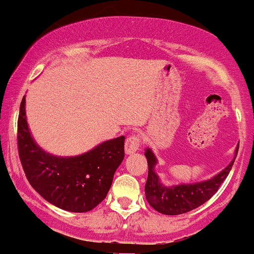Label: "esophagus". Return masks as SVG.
Listing matches in <instances>:
<instances>
[{
    "label": "esophagus",
    "instance_id": "34e87169",
    "mask_svg": "<svg viewBox=\"0 0 254 254\" xmlns=\"http://www.w3.org/2000/svg\"><path fill=\"white\" fill-rule=\"evenodd\" d=\"M139 146H140L139 135H130L128 136L126 144H125V151H126L127 155H130V153L136 152L139 150Z\"/></svg>",
    "mask_w": 254,
    "mask_h": 254
}]
</instances>
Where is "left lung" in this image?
Masks as SVG:
<instances>
[{"label":"left lung","mask_w":254,"mask_h":254,"mask_svg":"<svg viewBox=\"0 0 254 254\" xmlns=\"http://www.w3.org/2000/svg\"><path fill=\"white\" fill-rule=\"evenodd\" d=\"M239 145L236 146L234 158L222 172L216 174L209 180L193 182V184H179L174 186H165L159 180L155 168L157 165V158L152 150L147 147L145 150V157L149 165L147 181L145 185V195L146 200L156 211L163 215H181L196 209L200 205L206 203L211 196L217 192L221 185L226 180L228 174L234 164L238 155Z\"/></svg>","instance_id":"8db88e82"}]
</instances>
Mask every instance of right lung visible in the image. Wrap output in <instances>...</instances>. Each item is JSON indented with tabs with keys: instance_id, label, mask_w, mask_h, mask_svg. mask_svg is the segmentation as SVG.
I'll return each mask as SVG.
<instances>
[{
	"instance_id": "right-lung-1",
	"label": "right lung",
	"mask_w": 254,
	"mask_h": 254,
	"mask_svg": "<svg viewBox=\"0 0 254 254\" xmlns=\"http://www.w3.org/2000/svg\"><path fill=\"white\" fill-rule=\"evenodd\" d=\"M25 96L18 119V149L31 186L50 204L70 212H87L107 196L114 174L125 158V136L105 140L72 157L51 155L31 135Z\"/></svg>"
}]
</instances>
